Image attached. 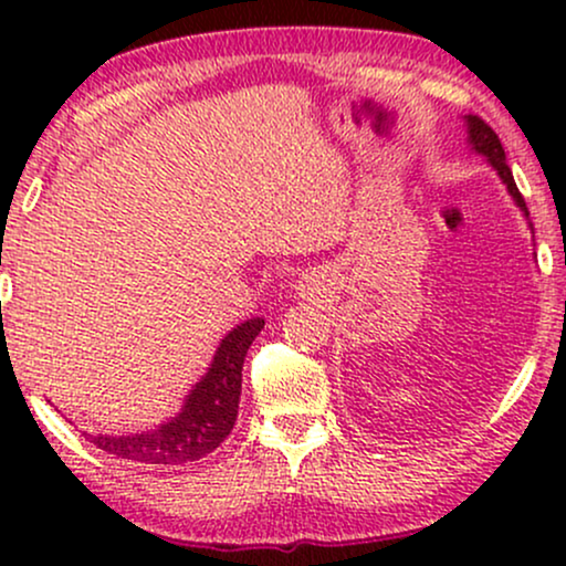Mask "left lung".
Wrapping results in <instances>:
<instances>
[{
    "label": "left lung",
    "mask_w": 566,
    "mask_h": 566,
    "mask_svg": "<svg viewBox=\"0 0 566 566\" xmlns=\"http://www.w3.org/2000/svg\"><path fill=\"white\" fill-rule=\"evenodd\" d=\"M465 129H469L471 151L482 154V157L490 161L492 170L500 175V180H503L505 188H509L511 199L516 201L518 210H522L524 218L530 220L527 205H524V197H522V193H518L516 180H513V172H511L509 161H505V151H503V146H500V138L495 135V129H492L484 119H479V116H473V114L465 116ZM530 229H532V223H530Z\"/></svg>",
    "instance_id": "8db88e82"
}]
</instances>
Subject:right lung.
I'll return each instance as SVG.
<instances>
[{"label": "right lung", "mask_w": 566, "mask_h": 566, "mask_svg": "<svg viewBox=\"0 0 566 566\" xmlns=\"http://www.w3.org/2000/svg\"><path fill=\"white\" fill-rule=\"evenodd\" d=\"M263 319H247L220 340L210 367L186 396L175 418L140 433H84L103 452L146 465H184L205 458L231 433L242 396L247 348L263 329Z\"/></svg>", "instance_id": "obj_1"}]
</instances>
